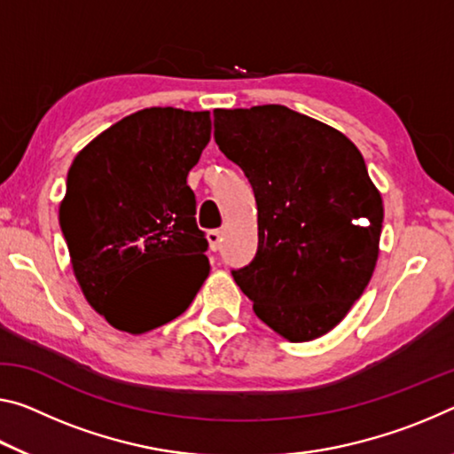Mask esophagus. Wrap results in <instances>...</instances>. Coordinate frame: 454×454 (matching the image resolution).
Listing matches in <instances>:
<instances>
[{
	"mask_svg": "<svg viewBox=\"0 0 454 454\" xmlns=\"http://www.w3.org/2000/svg\"><path fill=\"white\" fill-rule=\"evenodd\" d=\"M206 239H207V244H210L212 253H215V250L220 248V242H222V232H220V230H210V232L206 234Z\"/></svg>",
	"mask_w": 454,
	"mask_h": 454,
	"instance_id": "esophagus-1",
	"label": "esophagus"
}]
</instances>
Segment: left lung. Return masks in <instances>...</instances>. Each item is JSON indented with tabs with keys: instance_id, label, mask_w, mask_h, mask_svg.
<instances>
[{
	"instance_id": "left-lung-1",
	"label": "left lung",
	"mask_w": 454,
	"mask_h": 454,
	"mask_svg": "<svg viewBox=\"0 0 454 454\" xmlns=\"http://www.w3.org/2000/svg\"><path fill=\"white\" fill-rule=\"evenodd\" d=\"M214 139L254 190L258 250L232 270L256 317L301 343L329 333L376 269L384 201L341 131L283 105L215 109Z\"/></svg>"
}]
</instances>
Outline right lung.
<instances>
[{"label": "right lung", "mask_w": 454, "mask_h": 454, "mask_svg": "<svg viewBox=\"0 0 454 454\" xmlns=\"http://www.w3.org/2000/svg\"><path fill=\"white\" fill-rule=\"evenodd\" d=\"M210 133V111L151 106L70 165L60 228L82 294L114 329L141 335L176 319L210 272L188 185Z\"/></svg>", "instance_id": "add662e5"}]
</instances>
